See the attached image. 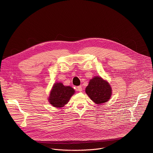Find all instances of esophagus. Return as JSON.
<instances>
[{"label":"esophagus","instance_id":"esophagus-1","mask_svg":"<svg viewBox=\"0 0 153 153\" xmlns=\"http://www.w3.org/2000/svg\"><path fill=\"white\" fill-rule=\"evenodd\" d=\"M77 90L78 91H80V92L82 91V86H78L77 87Z\"/></svg>","mask_w":153,"mask_h":153}]
</instances>
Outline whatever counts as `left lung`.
<instances>
[{
    "instance_id": "8db88e82",
    "label": "left lung",
    "mask_w": 153,
    "mask_h": 153,
    "mask_svg": "<svg viewBox=\"0 0 153 153\" xmlns=\"http://www.w3.org/2000/svg\"><path fill=\"white\" fill-rule=\"evenodd\" d=\"M85 92L96 104L101 105L107 102L111 97V86L106 80L100 76L91 79L86 87Z\"/></svg>"
}]
</instances>
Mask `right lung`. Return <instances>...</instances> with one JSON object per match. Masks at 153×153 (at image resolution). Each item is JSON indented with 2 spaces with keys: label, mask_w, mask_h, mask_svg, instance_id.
<instances>
[{
  "label": "right lung",
  "mask_w": 153,
  "mask_h": 153,
  "mask_svg": "<svg viewBox=\"0 0 153 153\" xmlns=\"http://www.w3.org/2000/svg\"><path fill=\"white\" fill-rule=\"evenodd\" d=\"M75 90L70 86H64L62 82L55 83L48 97L50 103L56 108L63 107L67 104Z\"/></svg>",
  "instance_id": "add662e5"
}]
</instances>
